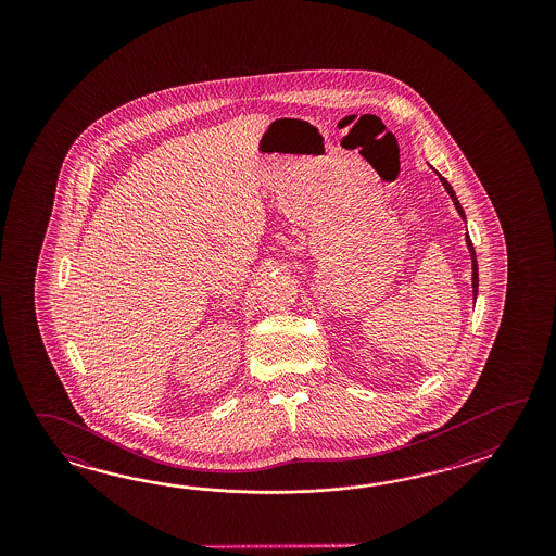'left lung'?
Here are the masks:
<instances>
[{"label": "left lung", "mask_w": 556, "mask_h": 556, "mask_svg": "<svg viewBox=\"0 0 556 556\" xmlns=\"http://www.w3.org/2000/svg\"><path fill=\"white\" fill-rule=\"evenodd\" d=\"M438 173V170H435ZM439 180L443 182V187L447 190V194L451 197V201L455 202V208H457V213L462 216L463 220H465V211H463L462 204L457 201V197H455V190L451 189L450 182L445 180V178L441 177L438 173ZM465 242H467V249L471 252V268H472V295H475V300H477V292H479V268H477V256H475V249H472L471 238L469 235H465Z\"/></svg>", "instance_id": "obj_1"}]
</instances>
